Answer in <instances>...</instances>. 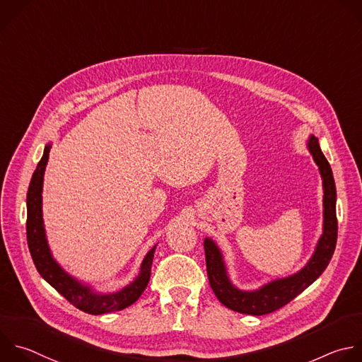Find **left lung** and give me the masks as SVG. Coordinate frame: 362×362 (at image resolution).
Segmentation results:
<instances>
[{"label": "left lung", "instance_id": "1", "mask_svg": "<svg viewBox=\"0 0 362 362\" xmlns=\"http://www.w3.org/2000/svg\"><path fill=\"white\" fill-rule=\"evenodd\" d=\"M307 145L322 177L324 228L317 243L315 252L304 269L290 277L270 281L269 284L255 291L238 290L231 284L227 276V269L224 266L223 256L218 247L211 238H204L206 267L210 287L218 301L233 311L250 315H264L284 307L322 274L334 255L338 231L335 213L337 190L334 176L328 160L320 149L318 139L311 136Z\"/></svg>", "mask_w": 362, "mask_h": 362}]
</instances>
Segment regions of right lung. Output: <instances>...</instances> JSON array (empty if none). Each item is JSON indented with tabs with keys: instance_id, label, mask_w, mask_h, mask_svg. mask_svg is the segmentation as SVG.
<instances>
[{
	"instance_id": "right-lung-1",
	"label": "right lung",
	"mask_w": 362,
	"mask_h": 362,
	"mask_svg": "<svg viewBox=\"0 0 362 362\" xmlns=\"http://www.w3.org/2000/svg\"><path fill=\"white\" fill-rule=\"evenodd\" d=\"M51 145L44 149V155L33 175L28 193H27V242L34 264L41 277L49 283L59 294H62L71 304L88 314H105L120 311L132 305L145 291L155 256L156 246H153L141 264L138 277L125 288L112 294H98L90 287L83 286L81 281L71 277L52 257L48 247L44 220H42V182L44 172L48 163Z\"/></svg>"
}]
</instances>
